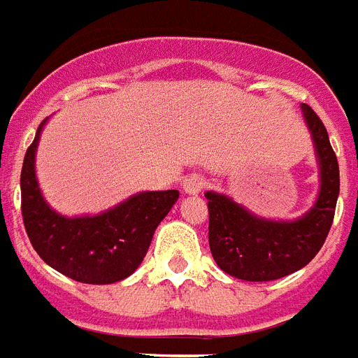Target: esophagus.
I'll return each mask as SVG.
<instances>
[{"label": "esophagus", "mask_w": 358, "mask_h": 358, "mask_svg": "<svg viewBox=\"0 0 358 358\" xmlns=\"http://www.w3.org/2000/svg\"><path fill=\"white\" fill-rule=\"evenodd\" d=\"M182 187H184V192L189 193V195H197L201 193V189L205 187V176H201V174H189L184 178L182 182Z\"/></svg>", "instance_id": "34e87169"}]
</instances>
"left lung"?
<instances>
[{"label": "left lung", "instance_id": "obj_1", "mask_svg": "<svg viewBox=\"0 0 358 358\" xmlns=\"http://www.w3.org/2000/svg\"><path fill=\"white\" fill-rule=\"evenodd\" d=\"M301 112L313 136L320 169L317 201L301 218H260L227 195L205 193L210 252L220 269L231 277L252 282L287 277L313 260L327 241L340 195V166L319 115L307 104H301Z\"/></svg>", "mask_w": 358, "mask_h": 358}]
</instances>
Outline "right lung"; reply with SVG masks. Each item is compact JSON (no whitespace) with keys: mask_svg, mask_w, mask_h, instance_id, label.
<instances>
[{"mask_svg":"<svg viewBox=\"0 0 358 358\" xmlns=\"http://www.w3.org/2000/svg\"><path fill=\"white\" fill-rule=\"evenodd\" d=\"M45 121L24 155L20 172L22 220L39 258L79 282L112 285L142 264L161 220L178 201V189L140 192L94 216L68 218L52 210L39 189L36 150Z\"/></svg>","mask_w":358,"mask_h":358,"instance_id":"obj_1","label":"right lung"}]
</instances>
